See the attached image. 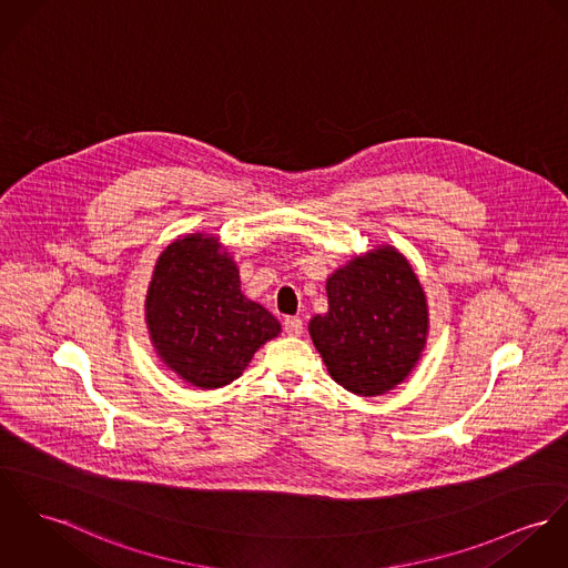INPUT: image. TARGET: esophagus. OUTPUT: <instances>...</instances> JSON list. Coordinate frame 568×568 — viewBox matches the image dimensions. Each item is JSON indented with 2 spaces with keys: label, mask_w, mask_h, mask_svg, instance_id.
I'll list each match as a JSON object with an SVG mask.
<instances>
[{
  "label": "esophagus",
  "mask_w": 568,
  "mask_h": 568,
  "mask_svg": "<svg viewBox=\"0 0 568 568\" xmlns=\"http://www.w3.org/2000/svg\"><path fill=\"white\" fill-rule=\"evenodd\" d=\"M284 332L288 336H300L304 332V321L300 316H286L284 318Z\"/></svg>",
  "instance_id": "34e87169"
}]
</instances>
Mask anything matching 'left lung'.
<instances>
[{"label":"left lung","instance_id":"left-lung-1","mask_svg":"<svg viewBox=\"0 0 568 568\" xmlns=\"http://www.w3.org/2000/svg\"><path fill=\"white\" fill-rule=\"evenodd\" d=\"M327 302L310 336L334 382L373 397L408 377L427 336V304L408 260L393 247L352 260L327 280Z\"/></svg>","mask_w":568,"mask_h":568}]
</instances>
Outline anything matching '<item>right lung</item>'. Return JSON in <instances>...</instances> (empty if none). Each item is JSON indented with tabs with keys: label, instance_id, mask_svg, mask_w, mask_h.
Wrapping results in <instances>:
<instances>
[{
	"label": "right lung",
	"instance_id": "right-lung-1",
	"mask_svg": "<svg viewBox=\"0 0 568 568\" xmlns=\"http://www.w3.org/2000/svg\"><path fill=\"white\" fill-rule=\"evenodd\" d=\"M145 310L158 356L200 388L234 382L280 334V321L241 293L234 260L202 234L162 252Z\"/></svg>",
	"mask_w": 568,
	"mask_h": 568
}]
</instances>
